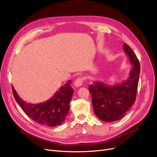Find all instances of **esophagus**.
I'll return each instance as SVG.
<instances>
[{
  "mask_svg": "<svg viewBox=\"0 0 157 157\" xmlns=\"http://www.w3.org/2000/svg\"><path fill=\"white\" fill-rule=\"evenodd\" d=\"M84 82V79L82 78H77L74 82V86H75L76 87H78L82 85V83Z\"/></svg>",
  "mask_w": 157,
  "mask_h": 157,
  "instance_id": "esophagus-1",
  "label": "esophagus"
}]
</instances>
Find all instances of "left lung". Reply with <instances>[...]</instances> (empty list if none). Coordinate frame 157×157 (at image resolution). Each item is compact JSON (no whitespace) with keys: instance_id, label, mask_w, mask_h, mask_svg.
I'll list each match as a JSON object with an SVG mask.
<instances>
[{"instance_id":"8db88e82","label":"left lung","mask_w":157,"mask_h":157,"mask_svg":"<svg viewBox=\"0 0 157 157\" xmlns=\"http://www.w3.org/2000/svg\"><path fill=\"white\" fill-rule=\"evenodd\" d=\"M123 50L133 66L127 80L113 85L96 81L89 87L94 113L105 122H113L123 118L136 101L140 63L133 51L126 43L123 44Z\"/></svg>"}]
</instances>
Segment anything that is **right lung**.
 <instances>
[{
  "label": "right lung",
  "mask_w": 157,
  "mask_h": 157,
  "mask_svg": "<svg viewBox=\"0 0 157 157\" xmlns=\"http://www.w3.org/2000/svg\"><path fill=\"white\" fill-rule=\"evenodd\" d=\"M71 80L59 88L51 98L44 102L33 104L22 100L12 86L14 99L33 121L47 126H56L62 124L68 114L70 102L73 93Z\"/></svg>",
  "instance_id": "add662e5"
}]
</instances>
